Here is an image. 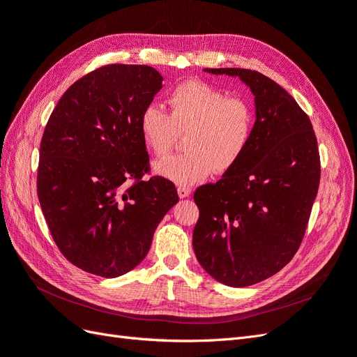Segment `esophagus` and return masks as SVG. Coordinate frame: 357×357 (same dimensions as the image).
<instances>
[{"mask_svg":"<svg viewBox=\"0 0 357 357\" xmlns=\"http://www.w3.org/2000/svg\"><path fill=\"white\" fill-rule=\"evenodd\" d=\"M191 194V188L188 187H178V195L181 199H185Z\"/></svg>","mask_w":357,"mask_h":357,"instance_id":"esophagus-1","label":"esophagus"}]
</instances>
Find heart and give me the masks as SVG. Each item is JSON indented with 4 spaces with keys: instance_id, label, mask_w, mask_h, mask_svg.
I'll use <instances>...</instances> for the list:
<instances>
[{
    "instance_id": "obj_1",
    "label": "heart",
    "mask_w": 357,
    "mask_h": 357,
    "mask_svg": "<svg viewBox=\"0 0 357 357\" xmlns=\"http://www.w3.org/2000/svg\"><path fill=\"white\" fill-rule=\"evenodd\" d=\"M169 112L157 103L144 108L139 132L155 155L167 154L179 135H185L187 151L154 163L155 174L178 185H194L212 172L225 174L243 157L255 128V112L241 98L200 79H188L170 91Z\"/></svg>"
}]
</instances>
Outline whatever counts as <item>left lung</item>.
Masks as SVG:
<instances>
[{
    "instance_id": "obj_1",
    "label": "left lung",
    "mask_w": 357,
    "mask_h": 357,
    "mask_svg": "<svg viewBox=\"0 0 357 357\" xmlns=\"http://www.w3.org/2000/svg\"><path fill=\"white\" fill-rule=\"evenodd\" d=\"M204 71L238 77L255 96L246 153L194 192L197 261L215 280L245 287L280 271L301 245L320 182L317 139L307 114L271 78L241 68Z\"/></svg>"
}]
</instances>
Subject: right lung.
I'll use <instances>...</instances> for the list:
<instances>
[{"instance_id":"right-lung-1","label":"right lung","mask_w":357,"mask_h":357,"mask_svg":"<svg viewBox=\"0 0 357 357\" xmlns=\"http://www.w3.org/2000/svg\"><path fill=\"white\" fill-rule=\"evenodd\" d=\"M162 82L148 65L100 66L65 91L45 124L38 200L56 246L87 273L133 270L179 200L169 179H142L149 157L139 119Z\"/></svg>"}]
</instances>
